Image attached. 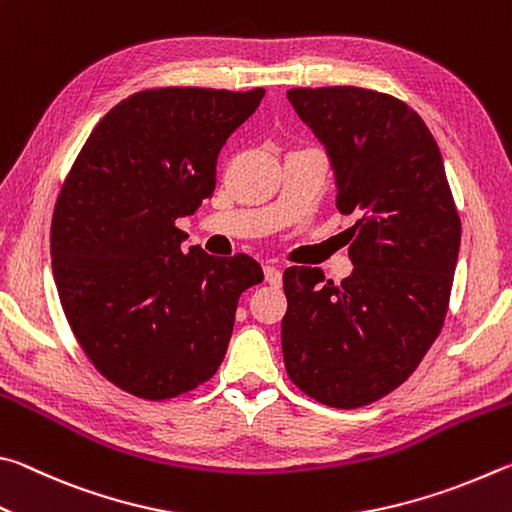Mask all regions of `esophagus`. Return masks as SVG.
Returning <instances> with one entry per match:
<instances>
[{
    "mask_svg": "<svg viewBox=\"0 0 512 512\" xmlns=\"http://www.w3.org/2000/svg\"><path fill=\"white\" fill-rule=\"evenodd\" d=\"M265 281L270 283V285H281L283 272L279 270V267H274V265H265Z\"/></svg>",
    "mask_w": 512,
    "mask_h": 512,
    "instance_id": "obj_1",
    "label": "esophagus"
}]
</instances>
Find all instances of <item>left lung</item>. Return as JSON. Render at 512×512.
Returning a JSON list of instances; mask_svg holds the SVG:
<instances>
[{"label":"left lung","mask_w":512,"mask_h":512,"mask_svg":"<svg viewBox=\"0 0 512 512\" xmlns=\"http://www.w3.org/2000/svg\"><path fill=\"white\" fill-rule=\"evenodd\" d=\"M288 98L324 143L337 209L353 215V274L288 267L281 324L290 380L328 407L355 409L400 387L443 328L461 220L441 150L418 112L362 87H297Z\"/></svg>","instance_id":"8db88e82"}]
</instances>
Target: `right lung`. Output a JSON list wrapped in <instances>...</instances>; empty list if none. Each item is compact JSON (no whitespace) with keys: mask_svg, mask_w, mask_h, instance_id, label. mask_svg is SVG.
<instances>
[{"mask_svg":"<svg viewBox=\"0 0 512 512\" xmlns=\"http://www.w3.org/2000/svg\"><path fill=\"white\" fill-rule=\"evenodd\" d=\"M265 96L146 89L114 105L60 188L51 261L71 330L103 378L168 400L213 378L240 294L263 281L247 254L182 251L177 218L213 195L224 143Z\"/></svg>","mask_w":512,"mask_h":512,"instance_id":"obj_1","label":"right lung"}]
</instances>
